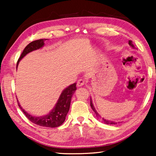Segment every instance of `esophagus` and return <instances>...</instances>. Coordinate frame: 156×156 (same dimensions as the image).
Here are the masks:
<instances>
[{
    "instance_id": "1",
    "label": "esophagus",
    "mask_w": 156,
    "mask_h": 156,
    "mask_svg": "<svg viewBox=\"0 0 156 156\" xmlns=\"http://www.w3.org/2000/svg\"><path fill=\"white\" fill-rule=\"evenodd\" d=\"M84 84H85V80H83V79H80V80L77 81V84H76V85H77L78 87H82Z\"/></svg>"
}]
</instances>
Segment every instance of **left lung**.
Returning a JSON list of instances; mask_svg holds the SVG:
<instances>
[{
  "label": "left lung",
  "instance_id": "obj_1",
  "mask_svg": "<svg viewBox=\"0 0 156 156\" xmlns=\"http://www.w3.org/2000/svg\"><path fill=\"white\" fill-rule=\"evenodd\" d=\"M129 45L131 47V48H133L135 49V47H134L133 44V42H132L131 40H129ZM90 106H91V108H92V110L94 111V113L96 114V116H97V118H98V119H102V121H103V122H104V123H106V124H116L117 123L115 122V121L107 120V119H105L104 118H102V117H101V116H100L99 113H98V112H97V110L95 109L94 106V104H93V102H92V99H91V97H90Z\"/></svg>",
  "mask_w": 156,
  "mask_h": 156
}]
</instances>
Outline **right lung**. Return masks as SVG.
Here are the masks:
<instances>
[{"label": "right lung", "mask_w": 156, "mask_h": 156, "mask_svg": "<svg viewBox=\"0 0 156 156\" xmlns=\"http://www.w3.org/2000/svg\"><path fill=\"white\" fill-rule=\"evenodd\" d=\"M46 40L48 39H40L35 40V41L31 42L30 43L27 44L25 47L24 50H23L22 54H21L20 58L18 59L16 68H18L19 62H20V61L25 55L30 52H33V51L39 50V49L43 48L44 44V42ZM76 89V83L70 84L67 88L64 89L62 91L57 103L55 104V106L48 114L44 115V116H33V115L27 113L26 111H25V109H23L22 106H20V103H19L18 100V104L19 107L23 111V112L24 113L25 116L33 123L38 126H40L49 128L58 127L62 124L64 121H65L66 116H67V113L69 110L70 102H71L72 95L75 92Z\"/></svg>", "instance_id": "right-lung-1"}]
</instances>
